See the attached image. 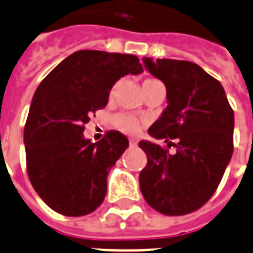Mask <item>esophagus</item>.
<instances>
[{"label":"esophagus","instance_id":"esophagus-1","mask_svg":"<svg viewBox=\"0 0 253 253\" xmlns=\"http://www.w3.org/2000/svg\"><path fill=\"white\" fill-rule=\"evenodd\" d=\"M128 141H130L131 147H136V145H137V140H136V139H133V137H131Z\"/></svg>","mask_w":253,"mask_h":253}]
</instances>
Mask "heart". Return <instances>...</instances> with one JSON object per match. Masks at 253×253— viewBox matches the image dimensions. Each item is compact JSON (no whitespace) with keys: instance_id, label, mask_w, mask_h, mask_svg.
I'll return each mask as SVG.
<instances>
[{"instance_id":"b5f03b06","label":"heart","mask_w":253,"mask_h":253,"mask_svg":"<svg viewBox=\"0 0 253 253\" xmlns=\"http://www.w3.org/2000/svg\"><path fill=\"white\" fill-rule=\"evenodd\" d=\"M153 80V79H147ZM145 80V82H147ZM114 125H116L121 131L126 133H135L140 130L141 123L137 120L136 117L131 116V114H120L114 118Z\"/></svg>"}]
</instances>
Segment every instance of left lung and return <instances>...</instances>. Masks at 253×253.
Here are the masks:
<instances>
[{
    "instance_id": "left-lung-1",
    "label": "left lung",
    "mask_w": 253,
    "mask_h": 253,
    "mask_svg": "<svg viewBox=\"0 0 253 253\" xmlns=\"http://www.w3.org/2000/svg\"><path fill=\"white\" fill-rule=\"evenodd\" d=\"M143 62L165 84L168 98L148 132L175 152L139 143L148 159L139 175L141 194L162 214H188L212 198L231 160L234 112L221 83L196 63L147 57Z\"/></svg>"
}]
</instances>
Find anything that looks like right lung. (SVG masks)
Wrapping results in <instances>:
<instances>
[{"mask_svg": "<svg viewBox=\"0 0 253 253\" xmlns=\"http://www.w3.org/2000/svg\"><path fill=\"white\" fill-rule=\"evenodd\" d=\"M140 73L136 55L78 50L41 82L24 126V147L31 183L49 208L79 217L101 205L109 171L128 140L108 131L91 143L83 136L84 125L105 108L117 80Z\"/></svg>", "mask_w": 253, "mask_h": 253, "instance_id": "obj_1", "label": "right lung"}]
</instances>
